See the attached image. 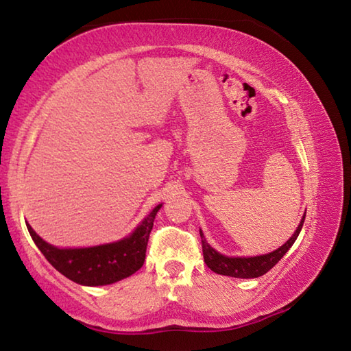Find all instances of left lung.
Here are the masks:
<instances>
[{
    "instance_id": "obj_1",
    "label": "left lung",
    "mask_w": 351,
    "mask_h": 351,
    "mask_svg": "<svg viewBox=\"0 0 351 351\" xmlns=\"http://www.w3.org/2000/svg\"><path fill=\"white\" fill-rule=\"evenodd\" d=\"M304 221H305V215L302 218V221L294 232V235L291 237L283 246L278 247L274 252L258 255V257H226V255H221L219 252H217L215 249L210 247V245H207L203 232L199 230L201 245H203V255H204L207 268H210V271L217 272V274L237 277V278H255V277L263 276L271 268H274L283 255L288 252V249L294 245L295 239L300 234L302 226H304Z\"/></svg>"
}]
</instances>
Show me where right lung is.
I'll return each mask as SVG.
<instances>
[{
  "label": "right lung",
  "mask_w": 351,
  "mask_h": 351,
  "mask_svg": "<svg viewBox=\"0 0 351 351\" xmlns=\"http://www.w3.org/2000/svg\"><path fill=\"white\" fill-rule=\"evenodd\" d=\"M159 209L161 204L154 207L128 239L94 247L58 249L41 240L27 223L26 226L41 254L60 274L85 287H99L122 280L142 268L148 237Z\"/></svg>",
  "instance_id": "obj_1"
}]
</instances>
